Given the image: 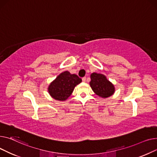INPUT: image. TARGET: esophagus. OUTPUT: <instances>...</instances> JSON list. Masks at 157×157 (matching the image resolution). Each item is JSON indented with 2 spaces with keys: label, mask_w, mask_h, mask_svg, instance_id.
Returning <instances> with one entry per match:
<instances>
[{
  "label": "esophagus",
  "mask_w": 157,
  "mask_h": 157,
  "mask_svg": "<svg viewBox=\"0 0 157 157\" xmlns=\"http://www.w3.org/2000/svg\"><path fill=\"white\" fill-rule=\"evenodd\" d=\"M82 81L84 82H86V77L82 78Z\"/></svg>",
  "instance_id": "obj_1"
}]
</instances>
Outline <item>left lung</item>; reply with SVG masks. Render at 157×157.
Segmentation results:
<instances>
[{
    "label": "left lung",
    "mask_w": 157,
    "mask_h": 157,
    "mask_svg": "<svg viewBox=\"0 0 157 157\" xmlns=\"http://www.w3.org/2000/svg\"><path fill=\"white\" fill-rule=\"evenodd\" d=\"M90 77V86L94 93L100 98H107L115 93L114 85L105 75L94 72L91 73Z\"/></svg>",
    "instance_id": "left-lung-1"
}]
</instances>
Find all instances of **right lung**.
<instances>
[{
	"instance_id": "1",
	"label": "right lung",
	"mask_w": 157,
	"mask_h": 157,
	"mask_svg": "<svg viewBox=\"0 0 157 157\" xmlns=\"http://www.w3.org/2000/svg\"><path fill=\"white\" fill-rule=\"evenodd\" d=\"M81 82L82 79L77 75L64 71L51 82L48 90L51 98L55 100L64 101L70 96L75 86Z\"/></svg>"
}]
</instances>
